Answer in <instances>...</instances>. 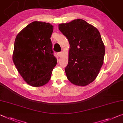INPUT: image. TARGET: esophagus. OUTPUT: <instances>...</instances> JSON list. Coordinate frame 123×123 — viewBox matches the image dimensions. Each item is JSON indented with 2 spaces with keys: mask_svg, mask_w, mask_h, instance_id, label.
Wrapping results in <instances>:
<instances>
[{
  "mask_svg": "<svg viewBox=\"0 0 123 123\" xmlns=\"http://www.w3.org/2000/svg\"><path fill=\"white\" fill-rule=\"evenodd\" d=\"M62 52H58V53L57 54V55L58 57H61V56H62Z\"/></svg>",
  "mask_w": 123,
  "mask_h": 123,
  "instance_id": "obj_1",
  "label": "esophagus"
}]
</instances>
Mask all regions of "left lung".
Masks as SVG:
<instances>
[{
    "mask_svg": "<svg viewBox=\"0 0 123 123\" xmlns=\"http://www.w3.org/2000/svg\"><path fill=\"white\" fill-rule=\"evenodd\" d=\"M70 45L68 79L78 86H86L96 79L104 63L105 48L98 30L81 19L58 25Z\"/></svg>",
    "mask_w": 123,
    "mask_h": 123,
    "instance_id": "8db88e82",
    "label": "left lung"
}]
</instances>
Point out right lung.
<instances>
[{
  "instance_id": "right-lung-1",
  "label": "right lung",
  "mask_w": 123,
  "mask_h": 123,
  "mask_svg": "<svg viewBox=\"0 0 123 123\" xmlns=\"http://www.w3.org/2000/svg\"><path fill=\"white\" fill-rule=\"evenodd\" d=\"M53 29L49 23L34 21L15 39L13 62L24 80L32 86L48 83L57 63L50 39Z\"/></svg>"
}]
</instances>
